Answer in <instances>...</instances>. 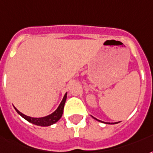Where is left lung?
<instances>
[{
  "label": "left lung",
  "instance_id": "left-lung-1",
  "mask_svg": "<svg viewBox=\"0 0 153 153\" xmlns=\"http://www.w3.org/2000/svg\"><path fill=\"white\" fill-rule=\"evenodd\" d=\"M92 117H93V116H92ZM93 118L95 119V117H93ZM95 120H98L97 119H95ZM99 121H100V122H102V121H100V120H99ZM109 123V124H115V123Z\"/></svg>",
  "mask_w": 153,
  "mask_h": 153
}]
</instances>
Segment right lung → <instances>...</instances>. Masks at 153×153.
Segmentation results:
<instances>
[{"label": "right lung", "mask_w": 153, "mask_h": 153, "mask_svg": "<svg viewBox=\"0 0 153 153\" xmlns=\"http://www.w3.org/2000/svg\"><path fill=\"white\" fill-rule=\"evenodd\" d=\"M66 96H67V93L65 94L63 99L62 100L61 103L59 104L58 108L56 109L54 111H53L52 114L49 115H46L45 117H41V118H33V117H30V116H27V115H24L23 113L20 112L19 111L17 110V108H15V110L17 111V112L22 117L26 120L27 121H29L30 123H33L35 125L38 126H42V127H47V126H51L53 123H55L56 122H58L60 118L62 115V113H63V109H64V105H65V102H66Z\"/></svg>", "instance_id": "obj_1"}]
</instances>
